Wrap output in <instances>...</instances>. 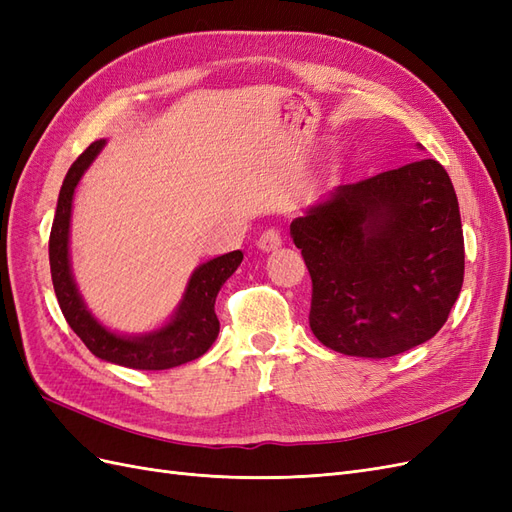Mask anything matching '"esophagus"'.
Returning a JSON list of instances; mask_svg holds the SVG:
<instances>
[{"instance_id": "obj_1", "label": "esophagus", "mask_w": 512, "mask_h": 512, "mask_svg": "<svg viewBox=\"0 0 512 512\" xmlns=\"http://www.w3.org/2000/svg\"><path fill=\"white\" fill-rule=\"evenodd\" d=\"M256 245H258V250H262V252H277L282 247V237H280V232L277 230H265L262 232V235L258 237V241H256Z\"/></svg>"}]
</instances>
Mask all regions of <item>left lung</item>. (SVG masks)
<instances>
[{"mask_svg": "<svg viewBox=\"0 0 512 512\" xmlns=\"http://www.w3.org/2000/svg\"><path fill=\"white\" fill-rule=\"evenodd\" d=\"M290 235L312 275L309 327L335 352L386 359L421 346L459 297V203L436 160L339 185Z\"/></svg>", "mask_w": 512, "mask_h": 512, "instance_id": "obj_1", "label": "left lung"}]
</instances>
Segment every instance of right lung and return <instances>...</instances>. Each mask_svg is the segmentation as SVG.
Segmentation results:
<instances>
[{
    "label": "right lung",
    "instance_id": "add662e5",
    "mask_svg": "<svg viewBox=\"0 0 512 512\" xmlns=\"http://www.w3.org/2000/svg\"><path fill=\"white\" fill-rule=\"evenodd\" d=\"M104 145V138L91 143L70 166L59 190L49 239V260L61 314H64L70 329L83 339L89 352L106 363L149 371L190 363L203 356L220 333V320L215 316V297H218L228 277L241 265L243 252H228L198 265L190 275L173 316L162 327L138 335L117 333L104 327L91 314L79 286H76L70 262V220L76 185L83 179L85 170L100 156Z\"/></svg>",
    "mask_w": 512,
    "mask_h": 512
}]
</instances>
